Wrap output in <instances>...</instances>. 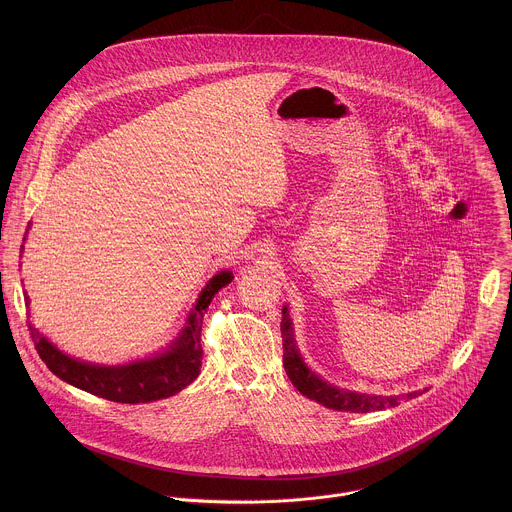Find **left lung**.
<instances>
[{
  "label": "left lung",
  "instance_id": "1",
  "mask_svg": "<svg viewBox=\"0 0 512 512\" xmlns=\"http://www.w3.org/2000/svg\"><path fill=\"white\" fill-rule=\"evenodd\" d=\"M284 319H282V339H284V368L290 376L293 386L307 398L339 412H355L365 414L372 410H384L398 406L402 398H416L420 392H410L406 396H368V394H357L339 390L327 382H323L317 374H313L307 366L303 365L292 335V321L288 317V309L284 307Z\"/></svg>",
  "mask_w": 512,
  "mask_h": 512
}]
</instances>
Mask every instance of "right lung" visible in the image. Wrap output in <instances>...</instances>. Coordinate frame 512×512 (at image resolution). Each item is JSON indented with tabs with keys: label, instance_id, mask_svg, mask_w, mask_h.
<instances>
[{
	"label": "right lung",
	"instance_id": "obj_1",
	"mask_svg": "<svg viewBox=\"0 0 512 512\" xmlns=\"http://www.w3.org/2000/svg\"><path fill=\"white\" fill-rule=\"evenodd\" d=\"M230 282L232 274L220 272L207 284V288L197 299L195 309L189 313L187 327L183 329L179 339H175L167 353L155 359L124 366L88 365L63 355L29 323L31 339L41 361H45L53 374L94 396L122 404H142L169 398L189 386L199 376L203 361V315L215 293Z\"/></svg>",
	"mask_w": 512,
	"mask_h": 512
}]
</instances>
